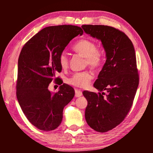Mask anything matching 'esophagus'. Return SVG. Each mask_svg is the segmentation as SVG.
I'll return each mask as SVG.
<instances>
[{"label":"esophagus","mask_w":153,"mask_h":153,"mask_svg":"<svg viewBox=\"0 0 153 153\" xmlns=\"http://www.w3.org/2000/svg\"><path fill=\"white\" fill-rule=\"evenodd\" d=\"M82 95V92L79 89H75V97H79Z\"/></svg>","instance_id":"1"}]
</instances>
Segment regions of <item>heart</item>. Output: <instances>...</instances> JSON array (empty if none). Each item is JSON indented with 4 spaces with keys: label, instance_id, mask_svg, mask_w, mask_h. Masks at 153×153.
Returning a JSON list of instances; mask_svg holds the SVG:
<instances>
[{
    "label": "heart",
    "instance_id": "b5f03b06",
    "mask_svg": "<svg viewBox=\"0 0 153 153\" xmlns=\"http://www.w3.org/2000/svg\"><path fill=\"white\" fill-rule=\"evenodd\" d=\"M72 49L76 53L85 57V63L92 68H99L103 62V54L101 51L97 49V45L93 41L81 39L73 45ZM59 63L62 69L68 68L69 59L65 52H62L60 54ZM92 77V74L88 71L75 73L68 79V83L75 87L85 88L89 84Z\"/></svg>",
    "mask_w": 153,
    "mask_h": 153
}]
</instances>
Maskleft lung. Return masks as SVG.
I'll use <instances>...</instances> for the list:
<instances>
[{
	"instance_id": "8db88e82",
	"label": "left lung",
	"mask_w": 153,
	"mask_h": 153,
	"mask_svg": "<svg viewBox=\"0 0 153 153\" xmlns=\"http://www.w3.org/2000/svg\"><path fill=\"white\" fill-rule=\"evenodd\" d=\"M81 27L102 42L106 52V62L93 85L100 93L83 92L88 101L85 111L88 125L98 132H106L122 123L132 106L139 83L134 48L129 37L114 27Z\"/></svg>"
}]
</instances>
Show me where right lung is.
Listing matches in <instances>:
<instances>
[{
	"instance_id": "right-lung-1",
	"label": "right lung",
	"mask_w": 153,
	"mask_h": 153,
	"mask_svg": "<svg viewBox=\"0 0 153 153\" xmlns=\"http://www.w3.org/2000/svg\"><path fill=\"white\" fill-rule=\"evenodd\" d=\"M80 27L72 25L49 26L30 38L21 51L18 60L16 97L31 124L42 131L57 128L62 120L63 108L74 96V90L66 83L57 93L49 91V83L62 68L59 56L69 42L83 35Z\"/></svg>"
}]
</instances>
